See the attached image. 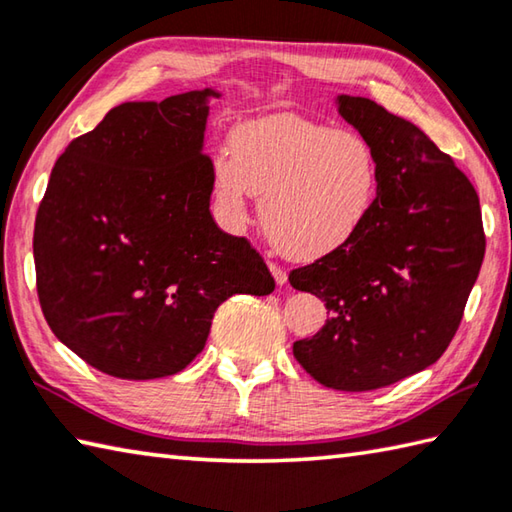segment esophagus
I'll use <instances>...</instances> for the list:
<instances>
[{
	"mask_svg": "<svg viewBox=\"0 0 512 512\" xmlns=\"http://www.w3.org/2000/svg\"><path fill=\"white\" fill-rule=\"evenodd\" d=\"M268 268H271V275H273V280H275V284H286V280H288V275H286V271L284 268H280V266H275V264H268Z\"/></svg>",
	"mask_w": 512,
	"mask_h": 512,
	"instance_id": "1",
	"label": "esophagus"
}]
</instances>
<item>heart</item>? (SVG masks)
Masks as SVG:
<instances>
[{
	"instance_id": "1",
	"label": "heart",
	"mask_w": 512,
	"mask_h": 512,
	"mask_svg": "<svg viewBox=\"0 0 512 512\" xmlns=\"http://www.w3.org/2000/svg\"><path fill=\"white\" fill-rule=\"evenodd\" d=\"M230 145L232 152L212 159L219 221L228 230L244 228L257 194L268 239L297 262L338 253L374 210L380 165L358 132L282 111L237 125Z\"/></svg>"
}]
</instances>
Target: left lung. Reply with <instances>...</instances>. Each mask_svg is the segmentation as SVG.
<instances>
[{"instance_id":"left-lung-1","label":"left lung","mask_w":512,"mask_h":512,"mask_svg":"<svg viewBox=\"0 0 512 512\" xmlns=\"http://www.w3.org/2000/svg\"><path fill=\"white\" fill-rule=\"evenodd\" d=\"M336 107L374 147L380 188L345 248L288 275L329 311L313 338L295 342L293 356L324 387L369 392L443 356L486 237L468 176L421 129L369 98L340 94Z\"/></svg>"}]
</instances>
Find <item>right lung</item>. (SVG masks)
<instances>
[{"label": "right lung", "mask_w": 512, "mask_h": 512, "mask_svg": "<svg viewBox=\"0 0 512 512\" xmlns=\"http://www.w3.org/2000/svg\"><path fill=\"white\" fill-rule=\"evenodd\" d=\"M212 98L206 87L123 102L51 170L35 217L37 295L55 338L102 374H179L221 302L275 288L255 248L212 219Z\"/></svg>", "instance_id": "right-lung-1"}]
</instances>
